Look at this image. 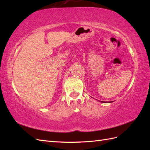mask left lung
<instances>
[{
    "mask_svg": "<svg viewBox=\"0 0 150 150\" xmlns=\"http://www.w3.org/2000/svg\"><path fill=\"white\" fill-rule=\"evenodd\" d=\"M101 102V103H111V102H112V101H110V102H104V101H100Z\"/></svg>",
    "mask_w": 150,
    "mask_h": 150,
    "instance_id": "left-lung-1",
    "label": "left lung"
}]
</instances>
